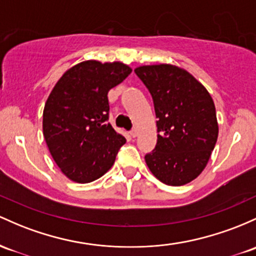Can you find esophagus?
I'll return each instance as SVG.
<instances>
[{
	"instance_id": "obj_1",
	"label": "esophagus",
	"mask_w": 256,
	"mask_h": 256,
	"mask_svg": "<svg viewBox=\"0 0 256 256\" xmlns=\"http://www.w3.org/2000/svg\"><path fill=\"white\" fill-rule=\"evenodd\" d=\"M137 134H138V132H137V130H136V128H134V130H132V131H131V132H130V134H131V137H134H134H136V136H137Z\"/></svg>"
}]
</instances>
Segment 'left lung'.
I'll list each match as a JSON object with an SVG mask.
<instances>
[{
	"label": "left lung",
	"instance_id": "left-lung-1",
	"mask_svg": "<svg viewBox=\"0 0 256 256\" xmlns=\"http://www.w3.org/2000/svg\"><path fill=\"white\" fill-rule=\"evenodd\" d=\"M134 72L150 90L159 119L147 166L162 184H190L206 169L218 141L214 100L190 72L172 64L137 66Z\"/></svg>",
	"mask_w": 256,
	"mask_h": 256
}]
</instances>
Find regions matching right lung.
I'll list each match as a JSON object with an SVG mask.
<instances>
[{
    "label": "right lung",
    "instance_id": "obj_1",
    "mask_svg": "<svg viewBox=\"0 0 256 256\" xmlns=\"http://www.w3.org/2000/svg\"><path fill=\"white\" fill-rule=\"evenodd\" d=\"M132 69L122 62L85 60L66 70L44 108L42 130L62 172L78 184L100 178L126 142L108 120V92Z\"/></svg>",
    "mask_w": 256,
    "mask_h": 256
}]
</instances>
